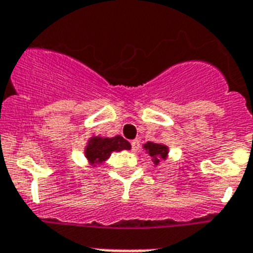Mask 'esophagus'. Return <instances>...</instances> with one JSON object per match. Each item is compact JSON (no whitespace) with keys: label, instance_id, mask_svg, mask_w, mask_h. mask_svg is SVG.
I'll return each instance as SVG.
<instances>
[{"label":"esophagus","instance_id":"34e87169","mask_svg":"<svg viewBox=\"0 0 253 253\" xmlns=\"http://www.w3.org/2000/svg\"><path fill=\"white\" fill-rule=\"evenodd\" d=\"M130 144H131V151H133V152H137L138 149H139V147H140V142L138 139L131 140Z\"/></svg>","mask_w":253,"mask_h":253}]
</instances>
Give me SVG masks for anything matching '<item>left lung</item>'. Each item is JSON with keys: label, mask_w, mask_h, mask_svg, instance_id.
<instances>
[{"label": "left lung", "mask_w": 253, "mask_h": 253, "mask_svg": "<svg viewBox=\"0 0 253 253\" xmlns=\"http://www.w3.org/2000/svg\"><path fill=\"white\" fill-rule=\"evenodd\" d=\"M143 148L146 149L147 153L149 154V157L152 158L154 166L160 165V161H165L169 154V147L161 143H154V142H147Z\"/></svg>", "instance_id": "left-lung-1"}]
</instances>
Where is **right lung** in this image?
Masks as SVG:
<instances>
[{"label": "right lung", "mask_w": 253, "mask_h": 253, "mask_svg": "<svg viewBox=\"0 0 253 253\" xmlns=\"http://www.w3.org/2000/svg\"><path fill=\"white\" fill-rule=\"evenodd\" d=\"M130 147V143L125 140L122 135L113 138L91 137L84 148V156L91 163V166L95 167L96 165L104 163L113 152H120L124 149L129 151Z\"/></svg>", "instance_id": "add662e5"}]
</instances>
